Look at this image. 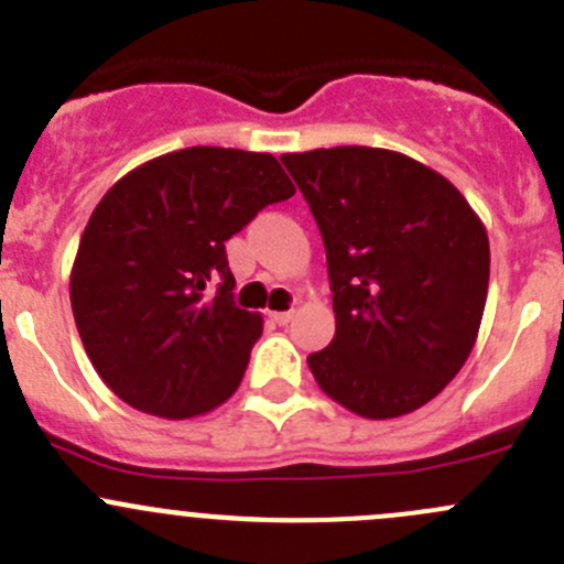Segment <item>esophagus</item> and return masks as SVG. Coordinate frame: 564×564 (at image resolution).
Segmentation results:
<instances>
[{"label":"esophagus","instance_id":"1","mask_svg":"<svg viewBox=\"0 0 564 564\" xmlns=\"http://www.w3.org/2000/svg\"><path fill=\"white\" fill-rule=\"evenodd\" d=\"M269 317L274 323H280V326H284V323H290V317H293V310H284V312H269Z\"/></svg>","mask_w":564,"mask_h":564}]
</instances>
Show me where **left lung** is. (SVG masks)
<instances>
[{
  "mask_svg": "<svg viewBox=\"0 0 564 564\" xmlns=\"http://www.w3.org/2000/svg\"><path fill=\"white\" fill-rule=\"evenodd\" d=\"M326 247L337 332L306 356L317 387L365 420L436 398L469 359L488 299V232L431 166L383 148L284 153Z\"/></svg>",
  "mask_w": 564,
  "mask_h": 564,
  "instance_id": "obj_1",
  "label": "left lung"
}]
</instances>
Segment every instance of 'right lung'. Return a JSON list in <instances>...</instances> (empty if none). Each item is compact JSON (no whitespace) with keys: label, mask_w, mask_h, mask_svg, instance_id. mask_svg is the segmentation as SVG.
I'll use <instances>...</instances> for the list:
<instances>
[{"label":"right lung","mask_w":564,"mask_h":564,"mask_svg":"<svg viewBox=\"0 0 564 564\" xmlns=\"http://www.w3.org/2000/svg\"><path fill=\"white\" fill-rule=\"evenodd\" d=\"M293 194L274 155L236 148L159 155L104 194L76 252L70 306L122 403L188 420L236 392L263 317L232 304L225 241Z\"/></svg>","instance_id":"obj_1"}]
</instances>
